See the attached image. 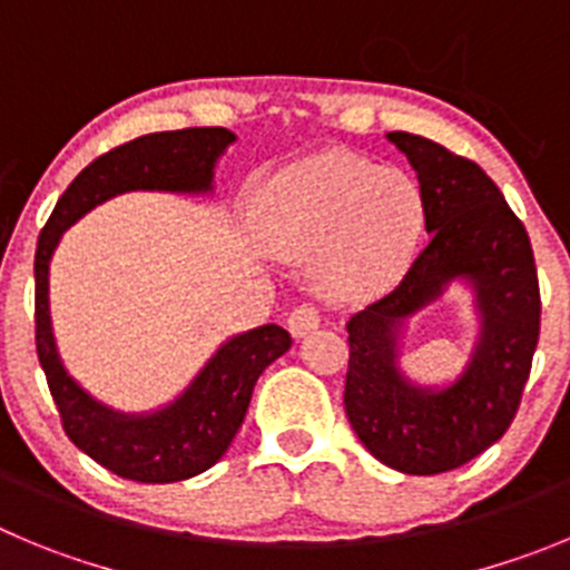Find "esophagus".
Returning <instances> with one entry per match:
<instances>
[{
	"instance_id": "esophagus-1",
	"label": "esophagus",
	"mask_w": 570,
	"mask_h": 570,
	"mask_svg": "<svg viewBox=\"0 0 570 570\" xmlns=\"http://www.w3.org/2000/svg\"><path fill=\"white\" fill-rule=\"evenodd\" d=\"M286 326H289L292 337H303V334H309L312 328L321 326V309H317L315 303H301V306L289 312Z\"/></svg>"
}]
</instances>
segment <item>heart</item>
Here are the masks:
<instances>
[{
  "label": "heart",
  "mask_w": 570,
  "mask_h": 570,
  "mask_svg": "<svg viewBox=\"0 0 570 570\" xmlns=\"http://www.w3.org/2000/svg\"><path fill=\"white\" fill-rule=\"evenodd\" d=\"M422 219V194L405 171L328 151L269 183L258 230L278 255L321 253L317 278L328 295L368 297L402 273Z\"/></svg>",
  "instance_id": "b5f03b06"
}]
</instances>
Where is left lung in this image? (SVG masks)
<instances>
[{
    "instance_id": "obj_1",
    "label": "left lung",
    "mask_w": 570,
    "mask_h": 570,
    "mask_svg": "<svg viewBox=\"0 0 570 570\" xmlns=\"http://www.w3.org/2000/svg\"><path fill=\"white\" fill-rule=\"evenodd\" d=\"M419 177L428 244L393 292L345 323V416L374 459L405 475L455 470L501 439L520 407L540 337V284L523 222L481 165L428 137L391 131ZM464 279L482 334L446 389L413 386L397 371L404 321Z\"/></svg>"
}]
</instances>
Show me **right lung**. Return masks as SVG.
<instances>
[{
  "mask_svg": "<svg viewBox=\"0 0 570 570\" xmlns=\"http://www.w3.org/2000/svg\"><path fill=\"white\" fill-rule=\"evenodd\" d=\"M236 135L222 126L142 135L100 154L63 190L36 247V351L69 441L109 472L140 483H174L210 470L227 453L269 363L286 354V328L258 326L222 345L179 399L146 416L95 402L63 368L50 326L47 275L58 238L100 202L126 190L207 194L213 168Z\"/></svg>",
  "mask_w": 570,
  "mask_h": 570,
  "instance_id": "right-lung-1",
  "label": "right lung"
}]
</instances>
